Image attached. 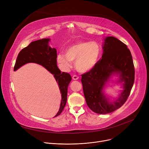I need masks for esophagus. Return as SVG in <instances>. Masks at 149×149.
I'll list each match as a JSON object with an SVG mask.
<instances>
[{
    "label": "esophagus",
    "mask_w": 149,
    "mask_h": 149,
    "mask_svg": "<svg viewBox=\"0 0 149 149\" xmlns=\"http://www.w3.org/2000/svg\"><path fill=\"white\" fill-rule=\"evenodd\" d=\"M79 79V77H78L77 75H73V77H72V79L74 80H77Z\"/></svg>",
    "instance_id": "1"
}]
</instances>
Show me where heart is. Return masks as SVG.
<instances>
[{
    "instance_id": "obj_1",
    "label": "heart",
    "mask_w": 149,
    "mask_h": 149,
    "mask_svg": "<svg viewBox=\"0 0 149 149\" xmlns=\"http://www.w3.org/2000/svg\"><path fill=\"white\" fill-rule=\"evenodd\" d=\"M101 55V48L96 42H80L69 46L65 54L59 53L57 61L60 68L68 72L75 61V67L80 72H88L94 68Z\"/></svg>"
}]
</instances>
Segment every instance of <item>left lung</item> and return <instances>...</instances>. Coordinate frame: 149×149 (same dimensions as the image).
<instances>
[{
	"mask_svg": "<svg viewBox=\"0 0 149 149\" xmlns=\"http://www.w3.org/2000/svg\"><path fill=\"white\" fill-rule=\"evenodd\" d=\"M102 57L96 66L82 75L81 83L88 107L97 113L106 114L121 107L130 95L135 80V68L132 56L127 45L114 37L104 38ZM119 76L117 82L122 84L118 98L113 100L104 89L110 78Z\"/></svg>",
	"mask_w": 149,
	"mask_h": 149,
	"instance_id": "1",
	"label": "left lung"
}]
</instances>
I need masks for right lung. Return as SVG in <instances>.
Segmentation results:
<instances>
[{
  "label": "right lung",
  "instance_id": "add662e5",
  "mask_svg": "<svg viewBox=\"0 0 149 149\" xmlns=\"http://www.w3.org/2000/svg\"><path fill=\"white\" fill-rule=\"evenodd\" d=\"M50 38H43L31 42L19 53L14 70L28 63H34L42 66L52 74L58 84L61 93V103L59 111L54 117L58 116L66 104L68 85L72 80L69 74L61 72L57 65V51L49 45Z\"/></svg>",
  "mask_w": 149,
  "mask_h": 149
}]
</instances>
